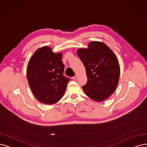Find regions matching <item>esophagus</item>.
<instances>
[{
  "instance_id": "1",
  "label": "esophagus",
  "mask_w": 147,
  "mask_h": 147,
  "mask_svg": "<svg viewBox=\"0 0 147 147\" xmlns=\"http://www.w3.org/2000/svg\"><path fill=\"white\" fill-rule=\"evenodd\" d=\"M72 79H73L74 80H77L78 79V77H77V75H76V76H74V77H72Z\"/></svg>"
}]
</instances>
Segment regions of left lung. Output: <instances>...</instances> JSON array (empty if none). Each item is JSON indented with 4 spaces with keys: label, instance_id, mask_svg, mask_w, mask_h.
I'll return each mask as SVG.
<instances>
[{
    "label": "left lung",
    "instance_id": "1",
    "mask_svg": "<svg viewBox=\"0 0 147 147\" xmlns=\"http://www.w3.org/2000/svg\"><path fill=\"white\" fill-rule=\"evenodd\" d=\"M77 54L86 68L87 81L82 87L86 95L97 102L110 97L120 76L119 64L114 52L102 42H92L89 48H80Z\"/></svg>",
    "mask_w": 147,
    "mask_h": 147
}]
</instances>
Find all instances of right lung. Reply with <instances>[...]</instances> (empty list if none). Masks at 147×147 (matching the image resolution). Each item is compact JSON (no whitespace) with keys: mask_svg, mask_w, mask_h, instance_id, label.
Here are the masks:
<instances>
[{"mask_svg":"<svg viewBox=\"0 0 147 147\" xmlns=\"http://www.w3.org/2000/svg\"><path fill=\"white\" fill-rule=\"evenodd\" d=\"M62 53H54L49 46L34 52L26 70L28 83L35 97L43 104H54L63 96L70 80L63 75Z\"/></svg>","mask_w":147,"mask_h":147,"instance_id":"right-lung-1","label":"right lung"}]
</instances>
